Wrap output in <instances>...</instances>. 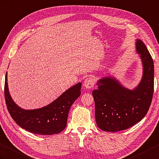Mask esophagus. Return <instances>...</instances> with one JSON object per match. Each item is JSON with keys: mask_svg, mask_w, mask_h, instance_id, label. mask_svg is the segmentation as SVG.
<instances>
[{"mask_svg": "<svg viewBox=\"0 0 159 159\" xmlns=\"http://www.w3.org/2000/svg\"><path fill=\"white\" fill-rule=\"evenodd\" d=\"M83 85L87 89H91L95 85V79L92 77H88L84 80Z\"/></svg>", "mask_w": 159, "mask_h": 159, "instance_id": "obj_1", "label": "esophagus"}]
</instances>
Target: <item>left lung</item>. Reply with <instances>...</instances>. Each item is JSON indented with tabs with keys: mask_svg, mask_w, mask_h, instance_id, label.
I'll return each instance as SVG.
<instances>
[{
	"mask_svg": "<svg viewBox=\"0 0 159 159\" xmlns=\"http://www.w3.org/2000/svg\"><path fill=\"white\" fill-rule=\"evenodd\" d=\"M136 49L142 59L143 73L141 82L134 90L123 87L114 79L104 78L92 92L95 101V120L102 130L123 131L139 123L146 116L154 93V63L141 40Z\"/></svg>",
	"mask_w": 159,
	"mask_h": 159,
	"instance_id": "obj_1",
	"label": "left lung"
}]
</instances>
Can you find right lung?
I'll list each match as a JSON object with an SVG mask.
<instances>
[{"label":"right lung","mask_w":159,"mask_h":159,"mask_svg":"<svg viewBox=\"0 0 159 159\" xmlns=\"http://www.w3.org/2000/svg\"><path fill=\"white\" fill-rule=\"evenodd\" d=\"M7 75L6 73L5 98L7 108L11 116L19 126L33 134L44 135L57 134L64 129L70 108L80 95V83L66 91L47 106L36 110H25L18 107L11 98Z\"/></svg>","instance_id":"1"}]
</instances>
